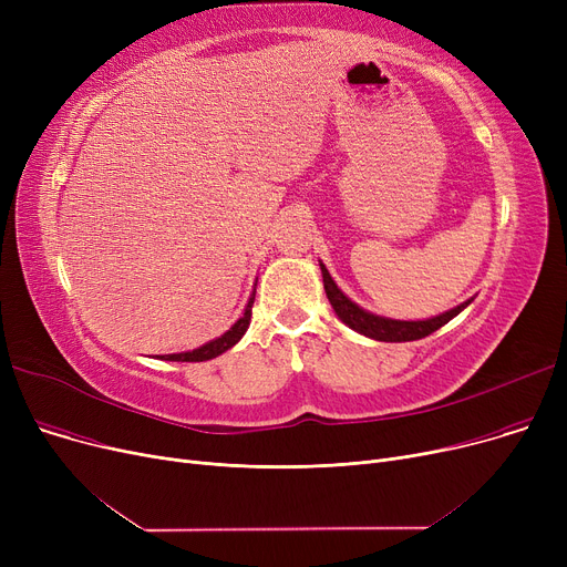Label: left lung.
Returning a JSON list of instances; mask_svg holds the SVG:
<instances>
[{
  "label": "left lung",
  "mask_w": 567,
  "mask_h": 567,
  "mask_svg": "<svg viewBox=\"0 0 567 567\" xmlns=\"http://www.w3.org/2000/svg\"><path fill=\"white\" fill-rule=\"evenodd\" d=\"M319 268H321L326 296H329V301H331L336 315L340 317V321L347 323L351 331L361 333L365 338H372V340H379V342H411V340H421V338L439 331L443 323H449L453 317H457L473 301V299H468V301L460 303L457 308L443 312V315H436L432 319H419V321L391 319V317L374 315V312L361 308L355 301H351L349 296L336 285V280L329 274V268H326L321 261H319Z\"/></svg>",
  "instance_id": "left-lung-1"
}]
</instances>
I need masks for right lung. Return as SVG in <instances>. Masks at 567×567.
I'll list each match as a JSON object with an SVG mask.
<instances>
[{
    "label": "right lung",
    "mask_w": 567,
    "mask_h": 567,
    "mask_svg": "<svg viewBox=\"0 0 567 567\" xmlns=\"http://www.w3.org/2000/svg\"><path fill=\"white\" fill-rule=\"evenodd\" d=\"M255 287H257V282H255ZM252 303H255V289H252L250 299H248V303H246V308H244V315L231 323L229 331H225V333H223L220 338H216V340H208L206 344H202V347H197V349H193V351L167 353V355H163V361L202 363V361H212V359H216V355L225 353L227 349H231L238 340H241V338L246 336L248 326H250V317H252Z\"/></svg>",
    "instance_id": "obj_1"
}]
</instances>
